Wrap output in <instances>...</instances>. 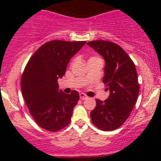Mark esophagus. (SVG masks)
Wrapping results in <instances>:
<instances>
[{
    "label": "esophagus",
    "instance_id": "esophagus-1",
    "mask_svg": "<svg viewBox=\"0 0 161 161\" xmlns=\"http://www.w3.org/2000/svg\"><path fill=\"white\" fill-rule=\"evenodd\" d=\"M79 97H80L81 100H86V99L88 98V97H87L85 93H83V92H81V93H79Z\"/></svg>",
    "mask_w": 161,
    "mask_h": 161
}]
</instances>
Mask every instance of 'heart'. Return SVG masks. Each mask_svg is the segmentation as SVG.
Here are the masks:
<instances>
[{
	"instance_id": "1",
	"label": "heart",
	"mask_w": 161,
	"mask_h": 161,
	"mask_svg": "<svg viewBox=\"0 0 161 161\" xmlns=\"http://www.w3.org/2000/svg\"><path fill=\"white\" fill-rule=\"evenodd\" d=\"M96 60H101V58H100V57H98V56H91L90 58H89L88 62H89V61H96Z\"/></svg>"
}]
</instances>
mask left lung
Listing matches in <instances>:
<instances>
[{
  "label": "left lung",
  "mask_w": 161,
  "mask_h": 161,
  "mask_svg": "<svg viewBox=\"0 0 161 161\" xmlns=\"http://www.w3.org/2000/svg\"><path fill=\"white\" fill-rule=\"evenodd\" d=\"M87 44L104 58L103 82L110 90V96L104 101L96 99L97 105L90 113L91 120L100 130H115L128 119L137 101L139 84L136 66L117 43L93 40Z\"/></svg>",
  "instance_id": "8db88e82"
}]
</instances>
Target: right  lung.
Instances as JSON below:
<instances>
[{
    "label": "right lung",
    "instance_id": "1",
    "mask_svg": "<svg viewBox=\"0 0 161 161\" xmlns=\"http://www.w3.org/2000/svg\"><path fill=\"white\" fill-rule=\"evenodd\" d=\"M86 41L52 40L36 50L21 79V90L30 114L37 125L49 131L69 125L79 92L58 91V79L65 74L70 59Z\"/></svg>",
    "mask_w": 161,
    "mask_h": 161
}]
</instances>
